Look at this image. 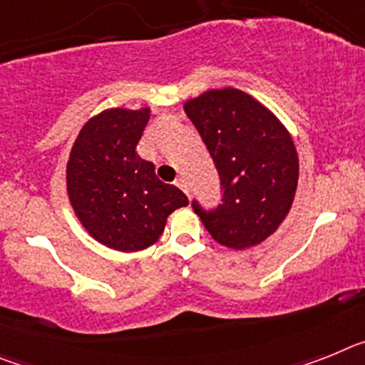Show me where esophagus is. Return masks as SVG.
<instances>
[{
  "label": "esophagus",
  "mask_w": 365,
  "mask_h": 365,
  "mask_svg": "<svg viewBox=\"0 0 365 365\" xmlns=\"http://www.w3.org/2000/svg\"><path fill=\"white\" fill-rule=\"evenodd\" d=\"M175 185L179 186V188L182 190V192H185V193H188V182H186V179H185V177H179V179L175 180Z\"/></svg>",
  "instance_id": "34e87169"
}]
</instances>
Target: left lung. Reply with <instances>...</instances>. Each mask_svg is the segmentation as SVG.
I'll return each instance as SVG.
<instances>
[{
  "label": "left lung",
  "instance_id": "left-lung-1",
  "mask_svg": "<svg viewBox=\"0 0 365 365\" xmlns=\"http://www.w3.org/2000/svg\"><path fill=\"white\" fill-rule=\"evenodd\" d=\"M214 159L222 186V205L193 210L222 247L245 250L278 230L294 202L299 160L294 140L267 106L235 89H208L185 102Z\"/></svg>",
  "mask_w": 365,
  "mask_h": 365
}]
</instances>
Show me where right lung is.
<instances>
[{"label":"right lung","instance_id":"add662e5","mask_svg":"<svg viewBox=\"0 0 365 365\" xmlns=\"http://www.w3.org/2000/svg\"><path fill=\"white\" fill-rule=\"evenodd\" d=\"M150 106L111 108L83 124L71 148L66 185L74 215L87 234L118 252H138L159 241L168 215L188 206L177 186L155 175L137 144Z\"/></svg>","mask_w":365,"mask_h":365}]
</instances>
